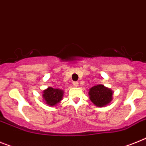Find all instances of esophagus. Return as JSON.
Masks as SVG:
<instances>
[{"mask_svg": "<svg viewBox=\"0 0 146 146\" xmlns=\"http://www.w3.org/2000/svg\"><path fill=\"white\" fill-rule=\"evenodd\" d=\"M73 86H74V87H78L79 86V83H78V82H73Z\"/></svg>", "mask_w": 146, "mask_h": 146, "instance_id": "esophagus-1", "label": "esophagus"}]
</instances>
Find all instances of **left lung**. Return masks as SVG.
<instances>
[{
	"label": "left lung",
	"instance_id": "left-lung-1",
	"mask_svg": "<svg viewBox=\"0 0 146 146\" xmlns=\"http://www.w3.org/2000/svg\"><path fill=\"white\" fill-rule=\"evenodd\" d=\"M88 96L91 101L96 106L103 107L109 105L112 101L113 91L102 84H99L89 88Z\"/></svg>",
	"mask_w": 146,
	"mask_h": 146
}]
</instances>
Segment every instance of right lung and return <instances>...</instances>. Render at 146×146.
Masks as SVG:
<instances>
[{
	"mask_svg": "<svg viewBox=\"0 0 146 146\" xmlns=\"http://www.w3.org/2000/svg\"><path fill=\"white\" fill-rule=\"evenodd\" d=\"M43 99L46 104L49 106H54L63 100L64 92L59 88L48 87L43 91Z\"/></svg>",
	"mask_w": 146,
	"mask_h": 146,
	"instance_id": "obj_1",
	"label": "right lung"
}]
</instances>
